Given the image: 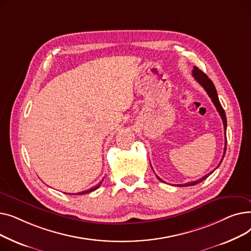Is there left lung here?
Returning a JSON list of instances; mask_svg holds the SVG:
<instances>
[{
	"mask_svg": "<svg viewBox=\"0 0 251 251\" xmlns=\"http://www.w3.org/2000/svg\"><path fill=\"white\" fill-rule=\"evenodd\" d=\"M192 75H193V77L195 78V80L199 82L203 88H204V90L206 91V94L208 95V97L210 98V100H213V102H214V104L216 105V109H217V111L219 112V114H220V116H221V118H222V120H223V124H224V130H225V135H226V129H227V118H226V114H225V111H224V109H223V107H222V104H221V102H220V100H219V98H218V94H217V90H216V87H215V85H214V83H213V81L210 80V79L201 71V70H200L199 68L196 67V66H194L193 67V70H192ZM226 148H227V138H226V142H225V149H224V154H223V157H222V161H223V159H224V156H225V153H226ZM222 161H221V163H222ZM220 163V164H221ZM220 164H219V166H220ZM218 166V167H219ZM217 167V168H218ZM213 172H210V173H208V174H206L205 176H203L202 178H201V179H199V180H196V181H192V182H188V183H185V184H178L177 186H181V187H185V186H193V185H196V184H199V183H201V182H202L203 180H205L210 174H212ZM157 177V176H156ZM157 179H159L160 181H162V182H164L160 177H157Z\"/></svg>",
	"mask_w": 251,
	"mask_h": 251,
	"instance_id": "1",
	"label": "left lung"
}]
</instances>
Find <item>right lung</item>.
<instances>
[{
	"label": "right lung",
	"mask_w": 251,
	"mask_h": 251,
	"mask_svg": "<svg viewBox=\"0 0 251 251\" xmlns=\"http://www.w3.org/2000/svg\"><path fill=\"white\" fill-rule=\"evenodd\" d=\"M100 184H101V182H100L97 186H95V187H91L90 189H87V190H85V191H82V192H78V193H74V194H85V193H88V192H91V191H95L96 189H98L100 186ZM69 194V193H68ZM73 194V195H74Z\"/></svg>",
	"instance_id": "right-lung-1"
}]
</instances>
